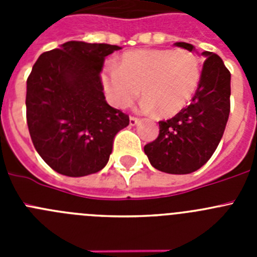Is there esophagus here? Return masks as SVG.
<instances>
[{
  "label": "esophagus",
  "instance_id": "obj_1",
  "mask_svg": "<svg viewBox=\"0 0 257 257\" xmlns=\"http://www.w3.org/2000/svg\"><path fill=\"white\" fill-rule=\"evenodd\" d=\"M139 123V119L135 117H130V126H135V124Z\"/></svg>",
  "mask_w": 257,
  "mask_h": 257
}]
</instances>
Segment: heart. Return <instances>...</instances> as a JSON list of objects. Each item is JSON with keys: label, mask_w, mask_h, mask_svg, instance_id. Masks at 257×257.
<instances>
[{"label": "heart", "mask_w": 257, "mask_h": 257, "mask_svg": "<svg viewBox=\"0 0 257 257\" xmlns=\"http://www.w3.org/2000/svg\"><path fill=\"white\" fill-rule=\"evenodd\" d=\"M199 76L198 59L188 50L143 49L123 54L117 69L104 72L101 82L117 108L130 106L142 88L144 112L171 117L189 103Z\"/></svg>", "instance_id": "1"}]
</instances>
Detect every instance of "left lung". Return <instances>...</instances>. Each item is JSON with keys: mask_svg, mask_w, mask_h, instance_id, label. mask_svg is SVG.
Returning a JSON list of instances; mask_svg holds the SVG:
<instances>
[{"mask_svg": "<svg viewBox=\"0 0 257 257\" xmlns=\"http://www.w3.org/2000/svg\"><path fill=\"white\" fill-rule=\"evenodd\" d=\"M175 46L194 51L187 42ZM206 58L198 87L192 103L171 119L160 122V135L144 147L154 169L166 174L185 175L205 165L225 130L230 112V73L221 58L210 51Z\"/></svg>", "mask_w": 257, "mask_h": 257, "instance_id": "left-lung-1", "label": "left lung"}]
</instances>
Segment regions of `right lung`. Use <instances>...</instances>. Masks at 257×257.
Segmentation results:
<instances>
[{
  "label": "right lung",
  "mask_w": 257,
  "mask_h": 257,
  "mask_svg": "<svg viewBox=\"0 0 257 257\" xmlns=\"http://www.w3.org/2000/svg\"><path fill=\"white\" fill-rule=\"evenodd\" d=\"M121 47L69 41L44 52L27 79V123L32 142L54 171L81 178L100 171L128 115L105 100L100 72Z\"/></svg>",
  "instance_id": "1"
}]
</instances>
